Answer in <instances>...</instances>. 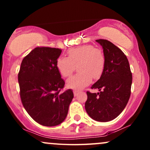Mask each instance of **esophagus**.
<instances>
[{
    "label": "esophagus",
    "mask_w": 150,
    "mask_h": 150,
    "mask_svg": "<svg viewBox=\"0 0 150 150\" xmlns=\"http://www.w3.org/2000/svg\"><path fill=\"white\" fill-rule=\"evenodd\" d=\"M78 91H77V90H74L73 91V93H74V96H75V97H77V94H78Z\"/></svg>",
    "instance_id": "1"
}]
</instances>
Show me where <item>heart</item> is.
<instances>
[{
  "label": "heart",
  "mask_w": 150,
  "mask_h": 150,
  "mask_svg": "<svg viewBox=\"0 0 150 150\" xmlns=\"http://www.w3.org/2000/svg\"><path fill=\"white\" fill-rule=\"evenodd\" d=\"M105 56L101 49L92 45H85L68 51V57L60 56L56 60V68L61 76L70 77L77 65L79 73L66 82L68 88L81 89L92 82L93 77H101L105 68Z\"/></svg>",
  "instance_id": "obj_1"
}]
</instances>
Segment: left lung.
<instances>
[{
	"label": "left lung",
	"instance_id": "8db88e82",
	"mask_svg": "<svg viewBox=\"0 0 150 150\" xmlns=\"http://www.w3.org/2000/svg\"><path fill=\"white\" fill-rule=\"evenodd\" d=\"M96 42L102 46L105 68L100 79L91 88L99 92H87L85 109L92 119L112 120L123 111L131 93L132 73L126 56L119 48L106 39Z\"/></svg>",
	"mask_w": 150,
	"mask_h": 150
}]
</instances>
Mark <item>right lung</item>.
I'll return each instance as SVG.
<instances>
[{
	"instance_id": "right-lung-1",
	"label": "right lung",
	"mask_w": 150,
	"mask_h": 150,
	"mask_svg": "<svg viewBox=\"0 0 150 150\" xmlns=\"http://www.w3.org/2000/svg\"><path fill=\"white\" fill-rule=\"evenodd\" d=\"M62 50L37 47L22 60L18 73L22 105L33 119L44 126H56L66 118L73 92H63L65 82L56 68Z\"/></svg>"
}]
</instances>
